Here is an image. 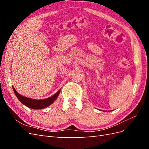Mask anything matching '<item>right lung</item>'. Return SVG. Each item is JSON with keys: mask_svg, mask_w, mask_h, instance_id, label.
Returning a JSON list of instances; mask_svg holds the SVG:
<instances>
[{"mask_svg": "<svg viewBox=\"0 0 149 149\" xmlns=\"http://www.w3.org/2000/svg\"><path fill=\"white\" fill-rule=\"evenodd\" d=\"M12 88L13 89V91L15 93V94L16 95L17 97L19 99V100L26 107L31 108V109H44V108H46L49 105H51L55 101L58 95L60 94V93L61 91L60 89L59 91L54 94L53 96L49 97L48 98L45 99V100H33V99L29 98L22 95H20L19 93L16 91V90L14 88L13 86Z\"/></svg>", "mask_w": 149, "mask_h": 149, "instance_id": "add662e5", "label": "right lung"}]
</instances>
